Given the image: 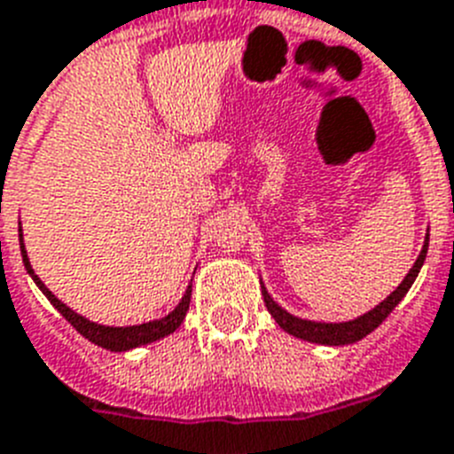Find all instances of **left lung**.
Segmentation results:
<instances>
[{
	"label": "left lung",
	"instance_id": "left-lung-1",
	"mask_svg": "<svg viewBox=\"0 0 454 454\" xmlns=\"http://www.w3.org/2000/svg\"><path fill=\"white\" fill-rule=\"evenodd\" d=\"M427 248H429V234H427V241L422 246L418 260H415L413 269L406 273V278L402 280V286L396 287L392 294H389L385 301H380L376 309H371L364 316L355 317L350 322H313V320H301V317H294L292 313H287L286 309H280L278 303L273 301L271 294L267 292V287L262 286V294H264V303H267L271 317L280 325V329H286L287 334L297 336L301 340H310V343H322V346H348V343H355V340L364 339L366 334H371L373 329L385 320V317L396 309V303L406 297V292L411 290V286L418 278L422 264H425Z\"/></svg>",
	"mask_w": 454,
	"mask_h": 454
}]
</instances>
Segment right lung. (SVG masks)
Segmentation results:
<instances>
[{
	"label": "right lung",
	"mask_w": 454,
	"mask_h": 454,
	"mask_svg": "<svg viewBox=\"0 0 454 454\" xmlns=\"http://www.w3.org/2000/svg\"><path fill=\"white\" fill-rule=\"evenodd\" d=\"M20 253H22V264H25L27 273L32 276L34 283H36V287H39V290L48 297V301H51L52 306H55V309H58L59 313L71 322V327L76 329L78 334H83L88 340H92L95 346L114 350V353H125V350H132V348L145 346V343H153V340H160L164 339V336L174 334L176 329L181 327V322L185 320V313L187 309H190L192 283L187 286L181 303H178L168 316H164L162 320L144 322V325H132V327H106V325H97V322H90L88 317L74 313L67 303L59 301V299L55 297V294H52L43 283H41V278L34 273L32 264H29L27 250H25V243H22V230H20Z\"/></svg>",
	"instance_id": "add662e5"
}]
</instances>
